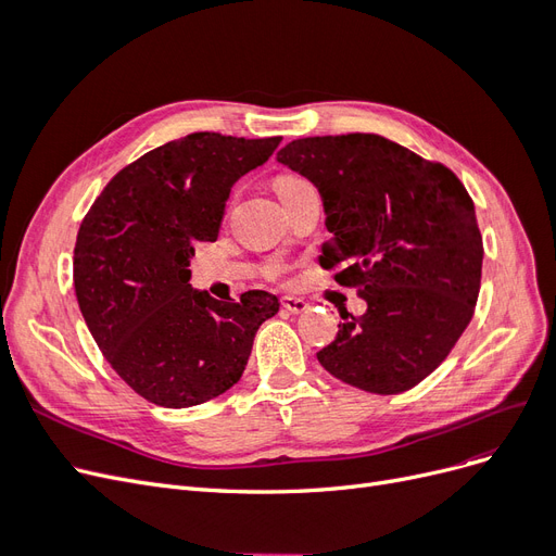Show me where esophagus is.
Masks as SVG:
<instances>
[{
  "mask_svg": "<svg viewBox=\"0 0 556 556\" xmlns=\"http://www.w3.org/2000/svg\"><path fill=\"white\" fill-rule=\"evenodd\" d=\"M280 306L288 311V313H292V315H301V313H306L308 311V304L304 299H299V296H282V301H280Z\"/></svg>",
  "mask_w": 556,
  "mask_h": 556,
  "instance_id": "34e87169",
  "label": "esophagus"
}]
</instances>
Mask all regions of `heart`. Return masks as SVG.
Returning <instances> with one entry per match:
<instances>
[{"mask_svg": "<svg viewBox=\"0 0 556 556\" xmlns=\"http://www.w3.org/2000/svg\"><path fill=\"white\" fill-rule=\"evenodd\" d=\"M304 182H308V180L296 176V174H282V176H278V178L274 180V188H276L278 197H282V194L292 192L294 188H299V185H304Z\"/></svg>", "mask_w": 556, "mask_h": 556, "instance_id": "b5f03b06", "label": "heart"}]
</instances>
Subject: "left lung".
Masks as SVG:
<instances>
[{
  "mask_svg": "<svg viewBox=\"0 0 556 556\" xmlns=\"http://www.w3.org/2000/svg\"><path fill=\"white\" fill-rule=\"evenodd\" d=\"M278 162L323 197L319 266L355 288L366 313H341L317 352L327 371L374 394H401L441 366L476 311L482 237L473 199L445 164L380 134L296 139Z\"/></svg>",
  "mask_w": 556,
  "mask_h": 556,
  "instance_id": "8db88e82",
  "label": "left lung"
}]
</instances>
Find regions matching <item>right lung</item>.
<instances>
[{"instance_id":"add662e5","label":"right lung","mask_w":556,"mask_h":556,"mask_svg":"<svg viewBox=\"0 0 556 556\" xmlns=\"http://www.w3.org/2000/svg\"><path fill=\"white\" fill-rule=\"evenodd\" d=\"M280 137L194 131L117 172L83 217L74 288L113 371L146 401L190 408L243 376L278 299L252 290L217 301L190 285L194 243L215 241L229 192L274 155Z\"/></svg>"}]
</instances>
